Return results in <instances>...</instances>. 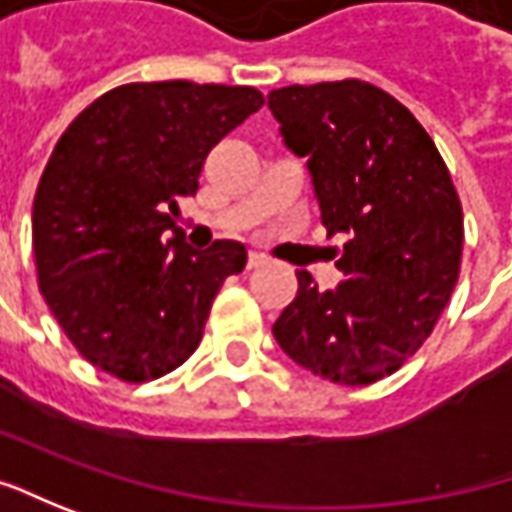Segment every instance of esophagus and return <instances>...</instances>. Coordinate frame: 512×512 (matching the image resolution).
Here are the masks:
<instances>
[{
  "instance_id": "34e87169",
  "label": "esophagus",
  "mask_w": 512,
  "mask_h": 512,
  "mask_svg": "<svg viewBox=\"0 0 512 512\" xmlns=\"http://www.w3.org/2000/svg\"><path fill=\"white\" fill-rule=\"evenodd\" d=\"M246 266H249V269H260V266H266V257L257 255V252H249V260H246Z\"/></svg>"
}]
</instances>
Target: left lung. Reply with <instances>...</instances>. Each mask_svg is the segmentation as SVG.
Wrapping results in <instances>:
<instances>
[{
	"label": "left lung",
	"instance_id": "1",
	"mask_svg": "<svg viewBox=\"0 0 512 512\" xmlns=\"http://www.w3.org/2000/svg\"><path fill=\"white\" fill-rule=\"evenodd\" d=\"M283 144L306 158L343 283L297 297L272 326L291 360L340 385L394 374L428 340L462 263V203L408 107L360 79L269 93Z\"/></svg>",
	"mask_w": 512,
	"mask_h": 512
}]
</instances>
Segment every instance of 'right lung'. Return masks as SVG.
Segmentation results:
<instances>
[{
	"label": "right lung",
	"instance_id": "add662e5",
	"mask_svg": "<svg viewBox=\"0 0 512 512\" xmlns=\"http://www.w3.org/2000/svg\"><path fill=\"white\" fill-rule=\"evenodd\" d=\"M260 107L255 87L135 81L64 130L33 198V255L53 317L96 368L147 382L198 348L246 249H189L168 212L198 192L209 150Z\"/></svg>",
	"mask_w": 512,
	"mask_h": 512
}]
</instances>
